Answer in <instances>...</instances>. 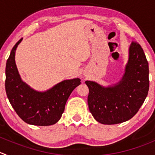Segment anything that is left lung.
Segmentation results:
<instances>
[{"label":"left lung","mask_w":155,"mask_h":155,"mask_svg":"<svg viewBox=\"0 0 155 155\" xmlns=\"http://www.w3.org/2000/svg\"><path fill=\"white\" fill-rule=\"evenodd\" d=\"M149 69L140 45L133 41L129 59L120 80L109 86L85 81L88 87V104L97 122L106 125L131 119L145 101L149 89Z\"/></svg>","instance_id":"1"}]
</instances>
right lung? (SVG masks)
<instances>
[{
	"mask_svg": "<svg viewBox=\"0 0 155 155\" xmlns=\"http://www.w3.org/2000/svg\"><path fill=\"white\" fill-rule=\"evenodd\" d=\"M19 40L12 49L6 64L5 89L10 104L19 117L30 125L51 126L61 119L72 91L80 85L75 78L59 82L50 89L38 91L22 80L15 62Z\"/></svg>",
	"mask_w": 155,
	"mask_h": 155,
	"instance_id": "add662e5",
	"label": "right lung"
}]
</instances>
